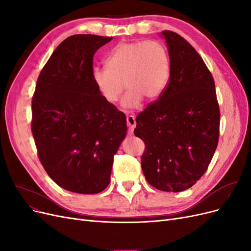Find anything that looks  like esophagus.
<instances>
[{
	"label": "esophagus",
	"instance_id": "esophagus-1",
	"mask_svg": "<svg viewBox=\"0 0 251 251\" xmlns=\"http://www.w3.org/2000/svg\"><path fill=\"white\" fill-rule=\"evenodd\" d=\"M126 126L128 127V131H130V133H133L134 128L136 126L135 116H133V115H127L126 116Z\"/></svg>",
	"mask_w": 251,
	"mask_h": 251
}]
</instances>
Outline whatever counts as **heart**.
I'll list each match as a JSON object with an SVG mask.
<instances>
[{
	"label": "heart",
	"instance_id": "b5f03b06",
	"mask_svg": "<svg viewBox=\"0 0 251 251\" xmlns=\"http://www.w3.org/2000/svg\"><path fill=\"white\" fill-rule=\"evenodd\" d=\"M170 75L168 48L158 41H137L119 43L114 47L105 60V67L94 68L92 78L108 102H115L126 86L128 90L123 105L135 108L142 97L153 100L160 96Z\"/></svg>",
	"mask_w": 251,
	"mask_h": 251
}]
</instances>
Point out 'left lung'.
I'll use <instances>...</instances> for the list:
<instances>
[{
  "label": "left lung",
  "instance_id": "obj_1",
  "mask_svg": "<svg viewBox=\"0 0 251 251\" xmlns=\"http://www.w3.org/2000/svg\"><path fill=\"white\" fill-rule=\"evenodd\" d=\"M162 35L171 57L169 85L136 117L135 136L146 150L141 169L162 192L192 187L206 172L219 141L215 81L199 53L176 32Z\"/></svg>",
  "mask_w": 251,
  "mask_h": 251
}]
</instances>
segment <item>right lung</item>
Returning a JSON list of instances; mask_svg holds the SVG:
<instances>
[{
	"label": "right lung",
	"instance_id": "right-lung-1",
	"mask_svg": "<svg viewBox=\"0 0 251 251\" xmlns=\"http://www.w3.org/2000/svg\"><path fill=\"white\" fill-rule=\"evenodd\" d=\"M112 39L67 37L37 78L31 121L37 153L49 177L69 192H102L126 135L125 114L104 100L92 78L95 52Z\"/></svg>",
	"mask_w": 251,
	"mask_h": 251
}]
</instances>
